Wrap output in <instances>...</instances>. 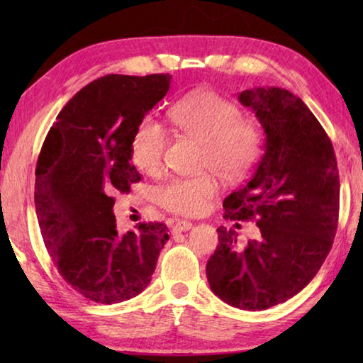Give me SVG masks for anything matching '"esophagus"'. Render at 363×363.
<instances>
[{"label": "esophagus", "mask_w": 363, "mask_h": 363, "mask_svg": "<svg viewBox=\"0 0 363 363\" xmlns=\"http://www.w3.org/2000/svg\"><path fill=\"white\" fill-rule=\"evenodd\" d=\"M192 223L190 220H177V223L173 225V229L177 232H184V230H189L192 229Z\"/></svg>", "instance_id": "esophagus-1"}]
</instances>
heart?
<instances>
[{
	"label": "heart",
	"instance_id": "obj_1",
	"mask_svg": "<svg viewBox=\"0 0 363 363\" xmlns=\"http://www.w3.org/2000/svg\"><path fill=\"white\" fill-rule=\"evenodd\" d=\"M168 115L177 131L201 144L199 168L213 171L227 184L243 181L261 157V126L242 120L240 107L218 93H195L177 102ZM167 147V131L147 116L133 134L131 162L140 173L157 176L163 169ZM218 190V182L211 174L176 177L158 190V203L169 213L196 216L205 211Z\"/></svg>",
	"mask_w": 363,
	"mask_h": 363
}]
</instances>
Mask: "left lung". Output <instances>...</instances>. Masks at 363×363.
I'll return each instance as SVG.
<instances>
[{
    "label": "left lung",
    "mask_w": 363,
    "mask_h": 363,
    "mask_svg": "<svg viewBox=\"0 0 363 363\" xmlns=\"http://www.w3.org/2000/svg\"><path fill=\"white\" fill-rule=\"evenodd\" d=\"M266 133V153L247 186L224 200V218L253 220L259 240L237 247L218 229L206 277L224 303L264 311L298 294L315 277L337 229L340 173L333 144L306 104L281 88L242 91Z\"/></svg>",
    "instance_id": "1"
}]
</instances>
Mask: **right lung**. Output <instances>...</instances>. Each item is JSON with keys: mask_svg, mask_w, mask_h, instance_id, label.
I'll list each match as a JSON object with an SVG mask.
<instances>
[{"mask_svg": "<svg viewBox=\"0 0 363 363\" xmlns=\"http://www.w3.org/2000/svg\"><path fill=\"white\" fill-rule=\"evenodd\" d=\"M169 82V73L94 79L65 104L41 147L35 208L43 242L62 279L94 303L138 296L169 240L163 223L120 233L113 214V195L140 181L130 163L133 134Z\"/></svg>", "mask_w": 363, "mask_h": 363, "instance_id": "obj_1", "label": "right lung"}]
</instances>
